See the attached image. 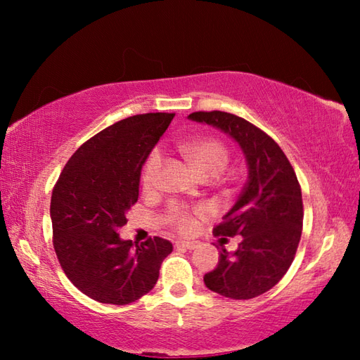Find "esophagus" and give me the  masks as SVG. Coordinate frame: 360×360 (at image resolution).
<instances>
[{"instance_id":"esophagus-1","label":"esophagus","mask_w":360,"mask_h":360,"mask_svg":"<svg viewBox=\"0 0 360 360\" xmlns=\"http://www.w3.org/2000/svg\"><path fill=\"white\" fill-rule=\"evenodd\" d=\"M176 246L179 248H186V249H197L200 246L198 241H186V240H181V241H176Z\"/></svg>"}]
</instances>
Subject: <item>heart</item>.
<instances>
[{
    "label": "heart",
    "instance_id": "heart-1",
    "mask_svg": "<svg viewBox=\"0 0 360 360\" xmlns=\"http://www.w3.org/2000/svg\"><path fill=\"white\" fill-rule=\"evenodd\" d=\"M179 152L186 158L188 165L192 167L193 172L203 179L216 178V176L224 172L230 160L227 148L221 141L212 138L192 139V141L181 144ZM160 168L162 152L155 149L149 155L143 169V187L146 191H150V188L155 187ZM205 212L206 211L203 208L191 211L187 206L181 203H169L165 210V214H163V221L172 225V227L178 229L182 233H187V231H191L195 227V214L203 216Z\"/></svg>",
    "mask_w": 360,
    "mask_h": 360
}]
</instances>
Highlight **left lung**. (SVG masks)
<instances>
[{
    "label": "left lung",
    "instance_id": "8db88e82",
    "mask_svg": "<svg viewBox=\"0 0 360 360\" xmlns=\"http://www.w3.org/2000/svg\"><path fill=\"white\" fill-rule=\"evenodd\" d=\"M188 119L229 135L248 167L238 200L212 230L216 236L240 235L238 249L222 248L217 266L203 281L233 300L254 298L278 284L295 257L303 225L300 184L281 148L251 122L222 111L192 112Z\"/></svg>",
    "mask_w": 360,
    "mask_h": 360
}]
</instances>
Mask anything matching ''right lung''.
Wrapping results in <instances>:
<instances>
[{
    "label": "right lung",
    "mask_w": 360,
    "mask_h": 360,
    "mask_svg": "<svg viewBox=\"0 0 360 360\" xmlns=\"http://www.w3.org/2000/svg\"><path fill=\"white\" fill-rule=\"evenodd\" d=\"M173 117L149 112L115 122L72 154L53 187V249L70 281L96 302L141 298L173 251L158 236L136 245L117 233L138 202L143 165Z\"/></svg>",
    "instance_id": "1"
}]
</instances>
